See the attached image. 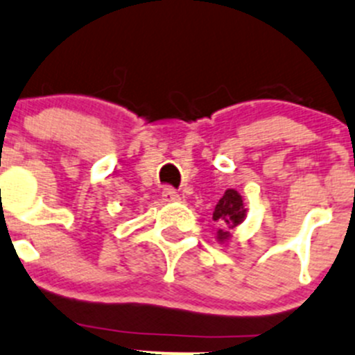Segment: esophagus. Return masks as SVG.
Instances as JSON below:
<instances>
[{
	"instance_id": "34e87169",
	"label": "esophagus",
	"mask_w": 355,
	"mask_h": 355,
	"mask_svg": "<svg viewBox=\"0 0 355 355\" xmlns=\"http://www.w3.org/2000/svg\"><path fill=\"white\" fill-rule=\"evenodd\" d=\"M162 200L166 203H173V202H178L179 200V195H178V191L174 188H166L162 191Z\"/></svg>"
}]
</instances>
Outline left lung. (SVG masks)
I'll return each instance as SVG.
<instances>
[{"mask_svg":"<svg viewBox=\"0 0 355 355\" xmlns=\"http://www.w3.org/2000/svg\"><path fill=\"white\" fill-rule=\"evenodd\" d=\"M245 217H247V205L243 203L240 193L236 189H226L212 214V219L219 224L216 236L217 241L220 245L227 243L233 238L231 231L240 226Z\"/></svg>","mask_w":355,"mask_h":355,"instance_id":"8db88e82","label":"left lung"}]
</instances>
